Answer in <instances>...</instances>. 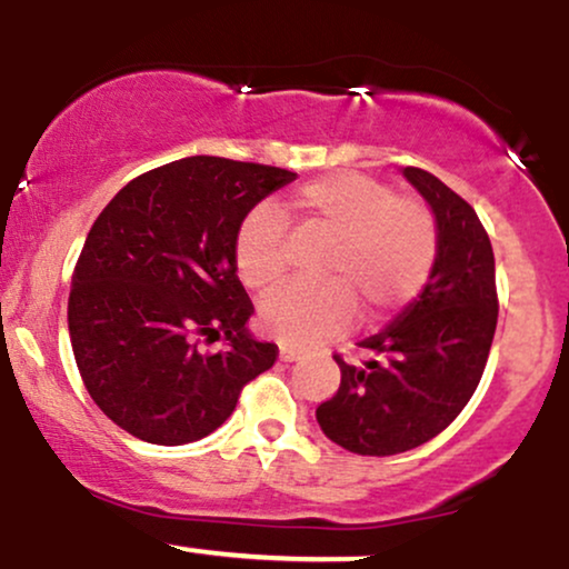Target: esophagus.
<instances>
[{
	"instance_id": "1",
	"label": "esophagus",
	"mask_w": 569,
	"mask_h": 569,
	"mask_svg": "<svg viewBox=\"0 0 569 569\" xmlns=\"http://www.w3.org/2000/svg\"><path fill=\"white\" fill-rule=\"evenodd\" d=\"M278 358L283 363H291V361H297V358H299V350L289 348V345H283V348H280V352H278Z\"/></svg>"
}]
</instances>
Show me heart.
<instances>
[{
	"instance_id": "1",
	"label": "heart",
	"mask_w": 569,
	"mask_h": 569,
	"mask_svg": "<svg viewBox=\"0 0 569 569\" xmlns=\"http://www.w3.org/2000/svg\"><path fill=\"white\" fill-rule=\"evenodd\" d=\"M286 217L329 234L318 286H280L259 305L264 335L286 345H316L342 335L356 316L382 321L420 293L433 270L439 230L428 206L396 198L385 181L337 171L305 181L286 200ZM234 270L264 291L283 276V219L276 208L246 213L232 240Z\"/></svg>"
}]
</instances>
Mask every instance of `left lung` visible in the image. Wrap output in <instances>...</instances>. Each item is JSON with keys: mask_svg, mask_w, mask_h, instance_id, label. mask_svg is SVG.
I'll use <instances>...</instances> for the list:
<instances>
[{"mask_svg": "<svg viewBox=\"0 0 569 569\" xmlns=\"http://www.w3.org/2000/svg\"><path fill=\"white\" fill-rule=\"evenodd\" d=\"M439 230L433 270L380 335L358 342L361 367L335 356L342 382L316 409L318 426L348 452L388 457L439 436L471 401L495 326V253L479 217L422 168H403Z\"/></svg>", "mask_w": 569, "mask_h": 569, "instance_id": "obj_1", "label": "left lung"}]
</instances>
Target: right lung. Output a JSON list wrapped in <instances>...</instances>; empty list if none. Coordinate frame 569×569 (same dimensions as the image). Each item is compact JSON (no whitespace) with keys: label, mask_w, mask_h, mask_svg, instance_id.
Here are the masks:
<instances>
[{"label":"right lung","mask_w":569,"mask_h":569,"mask_svg":"<svg viewBox=\"0 0 569 569\" xmlns=\"http://www.w3.org/2000/svg\"><path fill=\"white\" fill-rule=\"evenodd\" d=\"M297 173L194 154L139 176L90 227L69 293V337L98 409L136 439L181 447L213 433L278 345L246 329L253 305L232 240ZM228 339L206 357L193 339Z\"/></svg>","instance_id":"add662e5"}]
</instances>
